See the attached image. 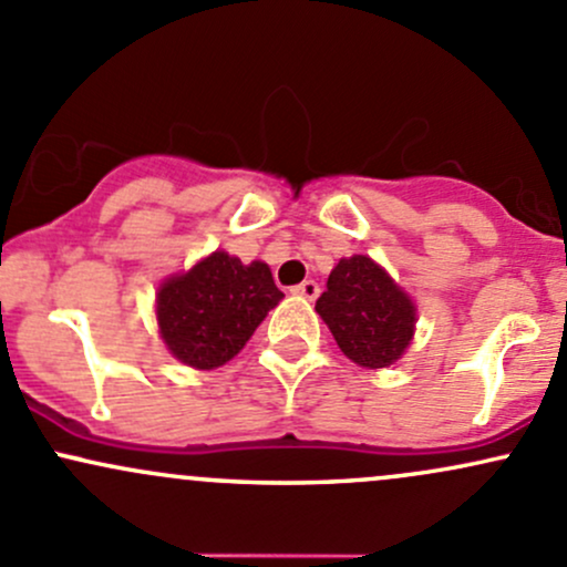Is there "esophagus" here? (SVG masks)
Masks as SVG:
<instances>
[{"instance_id": "esophagus-1", "label": "esophagus", "mask_w": 567, "mask_h": 567, "mask_svg": "<svg viewBox=\"0 0 567 567\" xmlns=\"http://www.w3.org/2000/svg\"><path fill=\"white\" fill-rule=\"evenodd\" d=\"M291 295L306 297V300H316V297H319V284H316V281H302L300 286H291Z\"/></svg>"}]
</instances>
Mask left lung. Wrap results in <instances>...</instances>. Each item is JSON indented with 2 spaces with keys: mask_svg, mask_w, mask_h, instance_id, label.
<instances>
[{
  "mask_svg": "<svg viewBox=\"0 0 567 567\" xmlns=\"http://www.w3.org/2000/svg\"><path fill=\"white\" fill-rule=\"evenodd\" d=\"M334 343L359 368H389L405 354L416 330V306L386 270L364 254L340 259L316 300Z\"/></svg>",
  "mask_w": 567,
  "mask_h": 567,
  "instance_id": "left-lung-1",
  "label": "left lung"
}]
</instances>
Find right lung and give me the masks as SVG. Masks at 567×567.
<instances>
[{"label": "right lung", "mask_w": 567, "mask_h": 567, "mask_svg": "<svg viewBox=\"0 0 567 567\" xmlns=\"http://www.w3.org/2000/svg\"><path fill=\"white\" fill-rule=\"evenodd\" d=\"M281 300L265 261L243 265L227 251H213L159 284L156 324L169 354L188 368L213 370L240 354Z\"/></svg>", "instance_id": "obj_1"}]
</instances>
